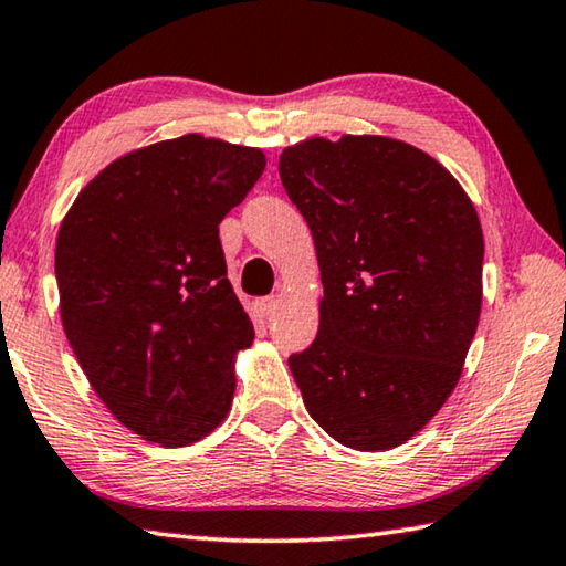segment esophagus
I'll return each mask as SVG.
<instances>
[{
    "instance_id": "esophagus-1",
    "label": "esophagus",
    "mask_w": 566,
    "mask_h": 566,
    "mask_svg": "<svg viewBox=\"0 0 566 566\" xmlns=\"http://www.w3.org/2000/svg\"><path fill=\"white\" fill-rule=\"evenodd\" d=\"M276 310V296H262L254 302V312L260 316H272Z\"/></svg>"
}]
</instances>
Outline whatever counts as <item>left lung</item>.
Listing matches in <instances>:
<instances>
[{"label":"left lung","instance_id":"1","mask_svg":"<svg viewBox=\"0 0 566 566\" xmlns=\"http://www.w3.org/2000/svg\"><path fill=\"white\" fill-rule=\"evenodd\" d=\"M280 178L310 224L324 296L290 368L310 416L381 453L428 426L460 381L482 306V242L462 185L388 136L306 138Z\"/></svg>","mask_w":566,"mask_h":566}]
</instances>
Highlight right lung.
<instances>
[{
	"instance_id": "right-lung-1",
	"label": "right lung",
	"mask_w": 566,
	"mask_h": 566,
	"mask_svg": "<svg viewBox=\"0 0 566 566\" xmlns=\"http://www.w3.org/2000/svg\"><path fill=\"white\" fill-rule=\"evenodd\" d=\"M264 166L260 148L185 133L108 163L61 220L69 344L104 406L150 443H198L230 413L254 326L218 224Z\"/></svg>"
}]
</instances>
